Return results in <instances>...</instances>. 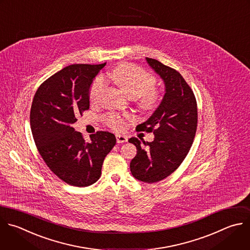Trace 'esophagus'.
<instances>
[{"label": "esophagus", "instance_id": "esophagus-1", "mask_svg": "<svg viewBox=\"0 0 250 250\" xmlns=\"http://www.w3.org/2000/svg\"><path fill=\"white\" fill-rule=\"evenodd\" d=\"M116 138H117V142H118V143H124V142H126V141H127V136H125V135L117 134V135H116Z\"/></svg>", "mask_w": 250, "mask_h": 250}]
</instances>
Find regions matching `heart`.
<instances>
[{"label":"heart","instance_id":"heart-1","mask_svg":"<svg viewBox=\"0 0 250 250\" xmlns=\"http://www.w3.org/2000/svg\"><path fill=\"white\" fill-rule=\"evenodd\" d=\"M111 80L130 99L138 100V106L145 111L155 109L162 98L161 92L154 87L156 79L140 67L131 64H120L109 74ZM106 88L103 77H97L90 87L89 99L92 104L99 103ZM106 123L115 129H122L125 120L116 115L110 114L106 117Z\"/></svg>","mask_w":250,"mask_h":250}]
</instances>
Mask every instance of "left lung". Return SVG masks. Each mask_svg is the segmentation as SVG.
<instances>
[{
    "mask_svg": "<svg viewBox=\"0 0 250 250\" xmlns=\"http://www.w3.org/2000/svg\"><path fill=\"white\" fill-rule=\"evenodd\" d=\"M148 64L165 83L159 107L137 130L153 132L154 140L128 139L137 153L130 162L132 176L144 183L160 182L173 174L187 157L197 128V104L192 89L176 69L146 58Z\"/></svg>",
    "mask_w": 250,
    "mask_h": 250,
    "instance_id": "1",
    "label": "left lung"
}]
</instances>
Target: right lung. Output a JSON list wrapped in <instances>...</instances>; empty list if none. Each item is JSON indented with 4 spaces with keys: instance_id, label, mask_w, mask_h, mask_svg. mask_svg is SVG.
Wrapping results in <instances>:
<instances>
[{
    "instance_id": "obj_1",
    "label": "right lung",
    "mask_w": 250,
    "mask_h": 250,
    "mask_svg": "<svg viewBox=\"0 0 250 250\" xmlns=\"http://www.w3.org/2000/svg\"><path fill=\"white\" fill-rule=\"evenodd\" d=\"M105 64L65 66L42 83L32 101L30 126L36 147L50 170L73 187L99 180L104 159L117 142L108 131H97L86 142L71 126L89 109L90 86Z\"/></svg>"
}]
</instances>
